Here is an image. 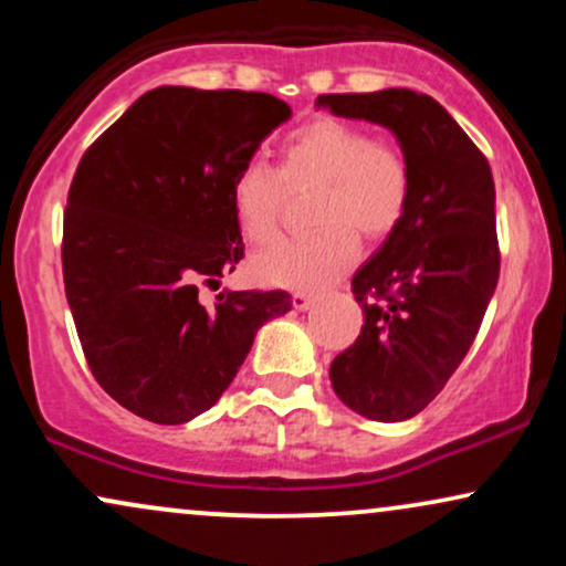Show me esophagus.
Returning <instances> with one entry per match:
<instances>
[{
  "mask_svg": "<svg viewBox=\"0 0 566 566\" xmlns=\"http://www.w3.org/2000/svg\"><path fill=\"white\" fill-rule=\"evenodd\" d=\"M311 303H314V295H311V292H292V305H295V311H305Z\"/></svg>",
  "mask_w": 566,
  "mask_h": 566,
  "instance_id": "obj_1",
  "label": "esophagus"
}]
</instances>
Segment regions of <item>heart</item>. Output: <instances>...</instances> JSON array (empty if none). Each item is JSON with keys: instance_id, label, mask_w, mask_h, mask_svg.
<instances>
[{"instance_id": "heart-1", "label": "heart", "mask_w": 566, "mask_h": 566, "mask_svg": "<svg viewBox=\"0 0 566 566\" xmlns=\"http://www.w3.org/2000/svg\"><path fill=\"white\" fill-rule=\"evenodd\" d=\"M287 186H319L311 237L287 239L255 258V274L279 287H316L359 258L361 237L386 239L412 205V165L391 140L373 138L356 122L322 116L292 129L282 143V165L247 161L233 175L231 207L252 244L279 233Z\"/></svg>"}]
</instances>
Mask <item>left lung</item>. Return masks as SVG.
<instances>
[{
	"instance_id": "left-lung-1",
	"label": "left lung",
	"mask_w": 566,
	"mask_h": 566,
	"mask_svg": "<svg viewBox=\"0 0 566 566\" xmlns=\"http://www.w3.org/2000/svg\"><path fill=\"white\" fill-rule=\"evenodd\" d=\"M337 116L378 122L412 165V205L350 279L365 308L354 346L329 367L335 394L380 423L418 415L469 354L500 276L490 161L431 95L412 90L316 97Z\"/></svg>"
}]
</instances>
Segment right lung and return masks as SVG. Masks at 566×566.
<instances>
[{
  "instance_id": "right-lung-1",
  "label": "right lung",
  "mask_w": 566,
  "mask_h": 566,
  "mask_svg": "<svg viewBox=\"0 0 566 566\" xmlns=\"http://www.w3.org/2000/svg\"><path fill=\"white\" fill-rule=\"evenodd\" d=\"M292 116L244 90L157 87L84 151L63 212V284L101 388L143 420L178 426L237 378L290 292H220L244 258L233 175Z\"/></svg>"
}]
</instances>
